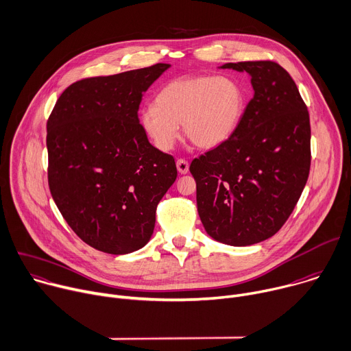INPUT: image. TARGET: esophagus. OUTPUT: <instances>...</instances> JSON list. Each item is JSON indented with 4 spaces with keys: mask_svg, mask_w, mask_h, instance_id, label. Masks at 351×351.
<instances>
[{
    "mask_svg": "<svg viewBox=\"0 0 351 351\" xmlns=\"http://www.w3.org/2000/svg\"><path fill=\"white\" fill-rule=\"evenodd\" d=\"M177 170L180 174H186L189 171V163L185 159L177 160Z\"/></svg>",
    "mask_w": 351,
    "mask_h": 351,
    "instance_id": "34e87169",
    "label": "esophagus"
}]
</instances>
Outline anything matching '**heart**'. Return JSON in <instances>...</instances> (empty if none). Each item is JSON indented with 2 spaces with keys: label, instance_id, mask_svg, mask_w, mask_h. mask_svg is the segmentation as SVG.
I'll use <instances>...</instances> for the list:
<instances>
[{
  "label": "heart",
  "instance_id": "b5f03b06",
  "mask_svg": "<svg viewBox=\"0 0 351 351\" xmlns=\"http://www.w3.org/2000/svg\"><path fill=\"white\" fill-rule=\"evenodd\" d=\"M245 106V90L235 79L182 76L160 88L155 105L145 106L139 113V123L160 151L174 147L180 124L195 147L212 149L231 138Z\"/></svg>",
  "mask_w": 351,
  "mask_h": 351
}]
</instances>
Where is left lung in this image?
<instances>
[{
	"instance_id": "1",
	"label": "left lung",
	"mask_w": 351,
	"mask_h": 351,
	"mask_svg": "<svg viewBox=\"0 0 351 351\" xmlns=\"http://www.w3.org/2000/svg\"><path fill=\"white\" fill-rule=\"evenodd\" d=\"M246 72L253 98L228 141L193 159L197 213L206 232L249 246L287 223L310 173V116L287 70L271 60L226 63Z\"/></svg>"
}]
</instances>
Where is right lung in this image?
<instances>
[{
  "label": "right lung",
  "instance_id": "1",
  "mask_svg": "<svg viewBox=\"0 0 351 351\" xmlns=\"http://www.w3.org/2000/svg\"><path fill=\"white\" fill-rule=\"evenodd\" d=\"M169 67L76 82L47 121L51 195L69 227L104 253L149 242L158 203L177 178L174 158L151 145L138 119L144 93Z\"/></svg>",
  "mask_w": 351,
  "mask_h": 351
}]
</instances>
